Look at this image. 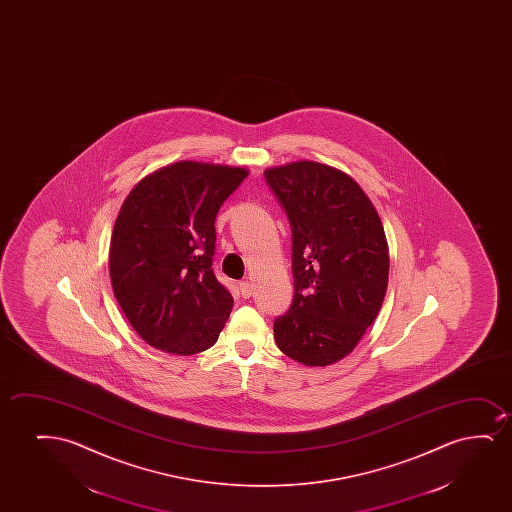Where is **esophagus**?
I'll return each mask as SVG.
<instances>
[{
	"label": "esophagus",
	"mask_w": 512,
	"mask_h": 512,
	"mask_svg": "<svg viewBox=\"0 0 512 512\" xmlns=\"http://www.w3.org/2000/svg\"><path fill=\"white\" fill-rule=\"evenodd\" d=\"M252 290V283H250V281H241V283H239V292H241V295H243L245 299H248V297L252 295Z\"/></svg>",
	"instance_id": "34e87169"
}]
</instances>
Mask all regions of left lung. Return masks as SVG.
Returning <instances> with one entry per match:
<instances>
[{
	"label": "left lung",
	"mask_w": 512,
	"mask_h": 512,
	"mask_svg": "<svg viewBox=\"0 0 512 512\" xmlns=\"http://www.w3.org/2000/svg\"><path fill=\"white\" fill-rule=\"evenodd\" d=\"M292 231L294 299L274 320L287 357L311 367L346 357L378 316L388 245L369 197L339 169L299 161L264 171Z\"/></svg>",
	"instance_id": "obj_1"
}]
</instances>
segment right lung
Segmentation results:
<instances>
[{
  "label": "right lung",
  "instance_id": "add662e5",
  "mask_svg": "<svg viewBox=\"0 0 512 512\" xmlns=\"http://www.w3.org/2000/svg\"><path fill=\"white\" fill-rule=\"evenodd\" d=\"M248 171L175 162L145 176L113 227V294L145 343L194 355L217 343L232 295L213 271L215 218Z\"/></svg>",
  "mask_w": 512,
  "mask_h": 512
}]
</instances>
